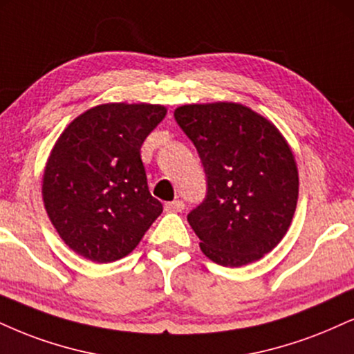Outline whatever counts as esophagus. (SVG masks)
Returning <instances> with one entry per match:
<instances>
[{
	"label": "esophagus",
	"mask_w": 354,
	"mask_h": 354,
	"mask_svg": "<svg viewBox=\"0 0 354 354\" xmlns=\"http://www.w3.org/2000/svg\"><path fill=\"white\" fill-rule=\"evenodd\" d=\"M165 209L168 212H181L183 209H185V203H183L181 199H176V201H171V203H166Z\"/></svg>",
	"instance_id": "obj_1"
}]
</instances>
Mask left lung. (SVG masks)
Returning <instances> with one entry per match:
<instances>
[{
  "mask_svg": "<svg viewBox=\"0 0 354 354\" xmlns=\"http://www.w3.org/2000/svg\"><path fill=\"white\" fill-rule=\"evenodd\" d=\"M174 120L206 173V198L188 214L212 262L241 267L282 241L299 199L292 150L269 120L239 104L183 105Z\"/></svg>",
  "mask_w": 354,
  "mask_h": 354,
  "instance_id": "8db88e82",
  "label": "left lung"
}]
</instances>
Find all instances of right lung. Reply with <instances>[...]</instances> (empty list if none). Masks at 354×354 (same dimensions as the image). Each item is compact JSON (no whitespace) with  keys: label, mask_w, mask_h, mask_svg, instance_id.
<instances>
[{"label":"right lung","mask_w":354,"mask_h":354,"mask_svg":"<svg viewBox=\"0 0 354 354\" xmlns=\"http://www.w3.org/2000/svg\"><path fill=\"white\" fill-rule=\"evenodd\" d=\"M166 109L105 104L62 131L42 180L50 223L72 250L93 262L129 255L163 211L148 189L140 148Z\"/></svg>","instance_id":"obj_1"}]
</instances>
